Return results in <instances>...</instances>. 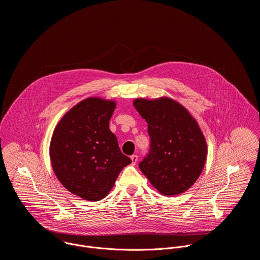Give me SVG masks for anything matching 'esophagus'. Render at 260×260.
Instances as JSON below:
<instances>
[{"instance_id": "1", "label": "esophagus", "mask_w": 260, "mask_h": 260, "mask_svg": "<svg viewBox=\"0 0 260 260\" xmlns=\"http://www.w3.org/2000/svg\"><path fill=\"white\" fill-rule=\"evenodd\" d=\"M131 160H132V165H136L137 160H138V156L137 155H132Z\"/></svg>"}]
</instances>
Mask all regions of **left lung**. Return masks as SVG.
Instances as JSON below:
<instances>
[{
    "label": "left lung",
    "instance_id": "8db88e82",
    "mask_svg": "<svg viewBox=\"0 0 260 260\" xmlns=\"http://www.w3.org/2000/svg\"><path fill=\"white\" fill-rule=\"evenodd\" d=\"M135 109L148 124L150 150L139 163L150 183L165 196L185 192L200 176L207 144L197 123L184 106L161 97L138 98Z\"/></svg>",
    "mask_w": 260,
    "mask_h": 260
}]
</instances>
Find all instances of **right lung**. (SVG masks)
Returning <instances> with one entry per match:
<instances>
[{"label":"right lung","mask_w":260,"mask_h":260,"mask_svg":"<svg viewBox=\"0 0 260 260\" xmlns=\"http://www.w3.org/2000/svg\"><path fill=\"white\" fill-rule=\"evenodd\" d=\"M115 108V101L87 98L62 117L52 135L50 159L55 175L85 200L105 198L121 170L132 162L109 129Z\"/></svg>","instance_id":"obj_1"}]
</instances>
